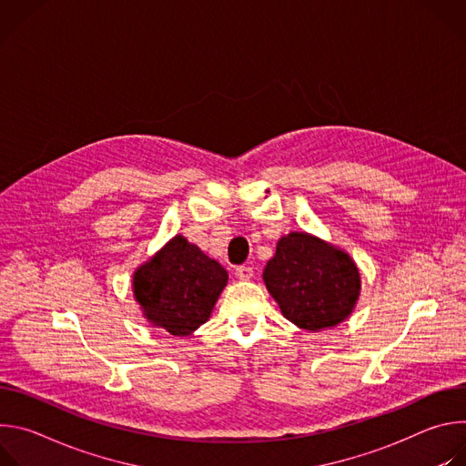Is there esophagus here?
<instances>
[{
    "label": "esophagus",
    "instance_id": "esophagus-1",
    "mask_svg": "<svg viewBox=\"0 0 466 466\" xmlns=\"http://www.w3.org/2000/svg\"><path fill=\"white\" fill-rule=\"evenodd\" d=\"M252 268H248V265H239V268H236V277L239 280H250L252 279Z\"/></svg>",
    "mask_w": 466,
    "mask_h": 466
}]
</instances>
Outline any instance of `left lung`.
I'll use <instances>...</instances> for the list:
<instances>
[{
    "label": "left lung",
    "mask_w": 466,
    "mask_h": 466,
    "mask_svg": "<svg viewBox=\"0 0 466 466\" xmlns=\"http://www.w3.org/2000/svg\"><path fill=\"white\" fill-rule=\"evenodd\" d=\"M263 282L284 317L309 331L345 320L360 295V271L350 256L306 232L279 241Z\"/></svg>",
    "instance_id": "left-lung-1"
}]
</instances>
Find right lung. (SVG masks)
<instances>
[{
    "label": "right lung",
    "mask_w": 466,
    "mask_h": 466,
    "mask_svg": "<svg viewBox=\"0 0 466 466\" xmlns=\"http://www.w3.org/2000/svg\"><path fill=\"white\" fill-rule=\"evenodd\" d=\"M227 280L223 265L175 236L135 273L132 286L149 322L171 336H189L208 320Z\"/></svg>",
    "instance_id": "add662e5"
}]
</instances>
